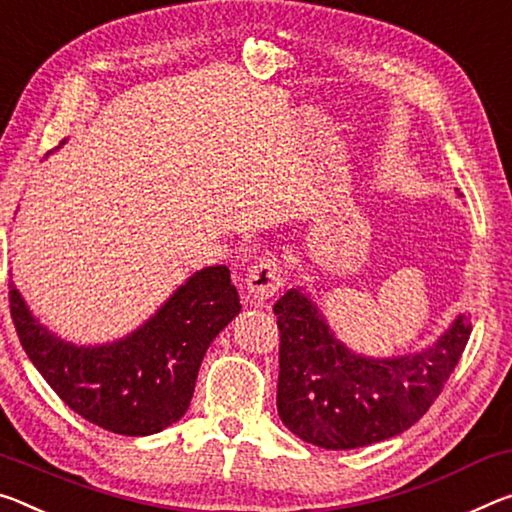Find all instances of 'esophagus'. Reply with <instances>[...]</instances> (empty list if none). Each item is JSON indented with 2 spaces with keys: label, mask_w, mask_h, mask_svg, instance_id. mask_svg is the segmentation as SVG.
<instances>
[{
  "label": "esophagus",
  "mask_w": 512,
  "mask_h": 512,
  "mask_svg": "<svg viewBox=\"0 0 512 512\" xmlns=\"http://www.w3.org/2000/svg\"><path fill=\"white\" fill-rule=\"evenodd\" d=\"M282 287L280 262L275 257L259 259L255 266H250L246 275V294L253 303H264L266 298L275 296V291Z\"/></svg>",
  "instance_id": "1"
}]
</instances>
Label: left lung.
<instances>
[{"label":"left lung","mask_w":512,"mask_h":512,"mask_svg":"<svg viewBox=\"0 0 512 512\" xmlns=\"http://www.w3.org/2000/svg\"><path fill=\"white\" fill-rule=\"evenodd\" d=\"M280 330L278 415L291 433L321 449H358L399 435L426 415L472 335L458 314L417 353L369 358L328 326L303 287L273 305Z\"/></svg>","instance_id":"1"}]
</instances>
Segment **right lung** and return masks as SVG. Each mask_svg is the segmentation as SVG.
<instances>
[{
    "label": "right lung",
    "instance_id": "right-lung-1",
    "mask_svg": "<svg viewBox=\"0 0 512 512\" xmlns=\"http://www.w3.org/2000/svg\"><path fill=\"white\" fill-rule=\"evenodd\" d=\"M8 300L22 348L59 399L91 424L129 437L184 417L209 344L241 312L223 264L189 275L143 326L107 344L77 346L54 335L13 282Z\"/></svg>",
    "mask_w": 512,
    "mask_h": 512
}]
</instances>
